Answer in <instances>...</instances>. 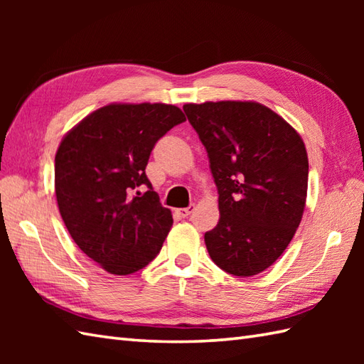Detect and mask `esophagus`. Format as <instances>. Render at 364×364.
<instances>
[{"instance_id": "1", "label": "esophagus", "mask_w": 364, "mask_h": 364, "mask_svg": "<svg viewBox=\"0 0 364 364\" xmlns=\"http://www.w3.org/2000/svg\"><path fill=\"white\" fill-rule=\"evenodd\" d=\"M196 210V205H189L188 208H181V210H178V214L183 215V218H188Z\"/></svg>"}]
</instances>
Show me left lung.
I'll return each mask as SVG.
<instances>
[{
	"label": "left lung",
	"instance_id": "obj_1",
	"mask_svg": "<svg viewBox=\"0 0 364 364\" xmlns=\"http://www.w3.org/2000/svg\"><path fill=\"white\" fill-rule=\"evenodd\" d=\"M210 158L220 219L205 233L211 259L252 277L280 258L305 210L308 156L288 122L255 102L184 105Z\"/></svg>",
	"mask_w": 364,
	"mask_h": 364
}]
</instances>
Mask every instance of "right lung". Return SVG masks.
Wrapping results in <instances>:
<instances>
[{
	"instance_id": "right-lung-1",
	"label": "right lung",
	"mask_w": 364,
	"mask_h": 364,
	"mask_svg": "<svg viewBox=\"0 0 364 364\" xmlns=\"http://www.w3.org/2000/svg\"><path fill=\"white\" fill-rule=\"evenodd\" d=\"M184 120L173 105L114 103L87 115L59 145V213L76 245L109 274L144 269L168 235L172 213L159 203L145 167L154 144Z\"/></svg>"
}]
</instances>
